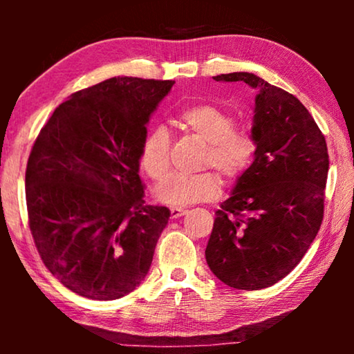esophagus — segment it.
Listing matches in <instances>:
<instances>
[{"label":"esophagus","mask_w":354,"mask_h":354,"mask_svg":"<svg viewBox=\"0 0 354 354\" xmlns=\"http://www.w3.org/2000/svg\"><path fill=\"white\" fill-rule=\"evenodd\" d=\"M170 212H171V218H179V217H183V215H185V212L187 211L183 207H171Z\"/></svg>","instance_id":"1"}]
</instances>
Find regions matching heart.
<instances>
[{
    "label": "heart",
    "instance_id": "1",
    "mask_svg": "<svg viewBox=\"0 0 354 354\" xmlns=\"http://www.w3.org/2000/svg\"><path fill=\"white\" fill-rule=\"evenodd\" d=\"M179 123L207 143L205 165H214L227 178H237L247 170L254 154V142L247 133L234 129V118L221 107L201 103L185 107ZM171 137L164 127L149 131L140 151V165L154 181H164L170 173ZM221 192L217 173L175 175L154 190L156 198L171 206H190L215 200Z\"/></svg>",
    "mask_w": 354,
    "mask_h": 354
}]
</instances>
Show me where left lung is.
Segmentation results:
<instances>
[{
    "mask_svg": "<svg viewBox=\"0 0 354 354\" xmlns=\"http://www.w3.org/2000/svg\"><path fill=\"white\" fill-rule=\"evenodd\" d=\"M256 91L254 159L215 212L206 262L221 283L259 290L287 277L323 220L329 159L325 137L301 101L247 71L214 76Z\"/></svg>",
    "mask_w": 354,
    "mask_h": 354,
    "instance_id": "obj_1",
    "label": "left lung"
}]
</instances>
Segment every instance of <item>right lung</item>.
Listing matches in <instances>:
<instances>
[{"label": "right lung", "instance_id": "obj_1", "mask_svg": "<svg viewBox=\"0 0 354 354\" xmlns=\"http://www.w3.org/2000/svg\"><path fill=\"white\" fill-rule=\"evenodd\" d=\"M173 81L111 77L59 104L26 167V205L48 270L77 295L111 301L148 274L170 209L145 206L147 124Z\"/></svg>", "mask_w": 354, "mask_h": 354}]
</instances>
